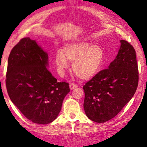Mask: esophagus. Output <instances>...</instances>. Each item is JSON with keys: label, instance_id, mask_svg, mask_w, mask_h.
<instances>
[{"label": "esophagus", "instance_id": "1", "mask_svg": "<svg viewBox=\"0 0 147 147\" xmlns=\"http://www.w3.org/2000/svg\"><path fill=\"white\" fill-rule=\"evenodd\" d=\"M78 86L76 85V84H74V83H71L70 84V85H69V88H70V89L71 90H73V89H74L75 88H76V87Z\"/></svg>", "mask_w": 147, "mask_h": 147}]
</instances>
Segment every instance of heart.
<instances>
[{
    "label": "heart",
    "mask_w": 147,
    "mask_h": 147,
    "mask_svg": "<svg viewBox=\"0 0 147 147\" xmlns=\"http://www.w3.org/2000/svg\"><path fill=\"white\" fill-rule=\"evenodd\" d=\"M104 53L97 45L88 42H75L66 45L63 52L58 51L55 58L59 70L63 71L73 62V69L77 76L83 80L93 78L101 70L104 64Z\"/></svg>",
    "instance_id": "heart-1"
}]
</instances>
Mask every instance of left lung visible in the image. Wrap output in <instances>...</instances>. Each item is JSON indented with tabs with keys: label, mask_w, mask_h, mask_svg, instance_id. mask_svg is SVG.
<instances>
[{
	"label": "left lung",
	"mask_w": 147,
	"mask_h": 147,
	"mask_svg": "<svg viewBox=\"0 0 147 147\" xmlns=\"http://www.w3.org/2000/svg\"><path fill=\"white\" fill-rule=\"evenodd\" d=\"M108 69L99 72L84 86V109L95 123L110 120L132 98L138 85L139 73L136 51L125 40Z\"/></svg>",
	"instance_id": "8db88e82"
}]
</instances>
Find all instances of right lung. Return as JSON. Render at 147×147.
I'll use <instances>...</instances> for the list:
<instances>
[{
	"label": "right lung",
	"mask_w": 147,
	"mask_h": 147,
	"mask_svg": "<svg viewBox=\"0 0 147 147\" xmlns=\"http://www.w3.org/2000/svg\"><path fill=\"white\" fill-rule=\"evenodd\" d=\"M47 52L30 38L21 39L8 57L6 85L19 111L34 123L47 124L58 117L69 84L58 82L49 67Z\"/></svg>",
	"instance_id": "obj_1"
}]
</instances>
